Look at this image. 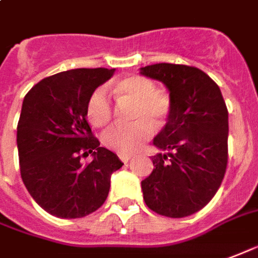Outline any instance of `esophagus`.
<instances>
[{"label":"esophagus","instance_id":"obj_1","mask_svg":"<svg viewBox=\"0 0 258 258\" xmlns=\"http://www.w3.org/2000/svg\"><path fill=\"white\" fill-rule=\"evenodd\" d=\"M119 159L123 163H127L132 159V155H126V154H119Z\"/></svg>","mask_w":258,"mask_h":258}]
</instances>
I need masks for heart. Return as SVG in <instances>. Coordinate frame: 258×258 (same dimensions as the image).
Listing matches in <instances>:
<instances>
[{"label":"heart","mask_w":258,"mask_h":258,"mask_svg":"<svg viewBox=\"0 0 258 258\" xmlns=\"http://www.w3.org/2000/svg\"><path fill=\"white\" fill-rule=\"evenodd\" d=\"M112 92L118 100L132 103L131 125L108 127L101 140L104 146L121 154H131L151 137L154 127L165 126L170 114L168 96L157 92L154 82L142 75H129L116 81ZM86 116L96 127L106 126L112 118V107L103 88L92 92L86 101Z\"/></svg>","instance_id":"b5f03b06"}]
</instances>
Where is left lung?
<instances>
[{
  "label": "left lung",
  "mask_w": 258,
  "mask_h": 258,
  "mask_svg": "<svg viewBox=\"0 0 258 258\" xmlns=\"http://www.w3.org/2000/svg\"><path fill=\"white\" fill-rule=\"evenodd\" d=\"M140 74L169 90L170 114L152 144L151 174L143 197L155 213L187 217L205 208L224 178L228 161V111L221 90L197 67L158 63Z\"/></svg>",
  "instance_id": "left-lung-1"
}]
</instances>
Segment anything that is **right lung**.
<instances>
[{
	"label": "right lung",
	"mask_w": 258,
	"mask_h": 258,
	"mask_svg": "<svg viewBox=\"0 0 258 258\" xmlns=\"http://www.w3.org/2000/svg\"><path fill=\"white\" fill-rule=\"evenodd\" d=\"M115 69H75L44 78L24 96L18 123L20 174L37 204L60 219L93 213L123 163L100 147L86 121V101ZM92 155L86 167L80 158Z\"/></svg>",
	"instance_id": "right-lung-1"
}]
</instances>
